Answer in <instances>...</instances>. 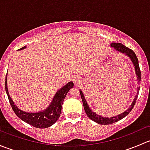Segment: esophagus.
<instances>
[{
  "mask_svg": "<svg viewBox=\"0 0 150 150\" xmlns=\"http://www.w3.org/2000/svg\"><path fill=\"white\" fill-rule=\"evenodd\" d=\"M73 81L74 83H75V86H78V85H80V83H81V82L79 77H75V78H73Z\"/></svg>",
  "mask_w": 150,
  "mask_h": 150,
  "instance_id": "esophagus-1",
  "label": "esophagus"
}]
</instances>
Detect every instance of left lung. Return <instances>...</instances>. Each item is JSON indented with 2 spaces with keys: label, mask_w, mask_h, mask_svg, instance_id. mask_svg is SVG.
<instances>
[{
  "label": "left lung",
  "mask_w": 150,
  "mask_h": 150,
  "mask_svg": "<svg viewBox=\"0 0 150 150\" xmlns=\"http://www.w3.org/2000/svg\"><path fill=\"white\" fill-rule=\"evenodd\" d=\"M111 46L113 47V48H114L115 50H117V51H120V52L121 53H123V54H126L127 56H128V57H130V59H131V60L132 61L134 67H135V72H136V74H137V77H138L139 83L141 80V71L139 68V61H138V59H137V55H136L135 53L134 52V51L131 50V48L125 46L124 45H122L120 43H111ZM138 88L139 90V87ZM80 93H81V99H82L83 104L85 112H86L88 117L91 120H93V121L97 122V123L101 124V125H110V124L117 122L118 120H121V119L123 118V117H125L127 115L129 114V112L131 111V110L134 108V105H135V103H136V101H137V97H138V94H137V96H136L135 99H134V101L133 102L132 104L131 105V107H130L129 109H128L126 111L124 112H122L121 114L118 115L117 116H115V117H102V116L96 114V113L93 112H92L91 110V109L89 108L87 102H86V99H85L83 93H82L81 91H80Z\"/></svg>",
  "instance_id": "left-lung-1"
}]
</instances>
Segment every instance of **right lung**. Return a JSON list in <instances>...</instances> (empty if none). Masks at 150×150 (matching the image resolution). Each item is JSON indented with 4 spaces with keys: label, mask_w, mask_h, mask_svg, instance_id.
Segmentation results:
<instances>
[{
    "label": "right lung",
    "mask_w": 150,
    "mask_h": 150,
    "mask_svg": "<svg viewBox=\"0 0 150 150\" xmlns=\"http://www.w3.org/2000/svg\"><path fill=\"white\" fill-rule=\"evenodd\" d=\"M25 47H22L19 50H22L25 48ZM7 74L6 76L5 81V88L6 91L7 96H8L9 103L12 107V110H13L15 114L18 116V117L25 121L27 123L38 128H48L49 126L52 125L55 123L59 117L60 114L62 112V103L64 102V99L65 98L66 95L67 94L69 89L73 87V83H68L63 88H62L60 90L57 92V93L54 96V99L52 102L49 105L48 108L46 109L43 111L40 112H26L19 110L18 107H16L12 99H11L9 94H8V88H7Z\"/></svg>",
    "instance_id": "right-lung-1"
}]
</instances>
